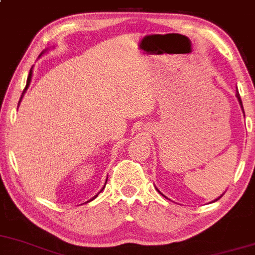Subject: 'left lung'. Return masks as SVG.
I'll return each mask as SVG.
<instances>
[{
    "label": "left lung",
    "instance_id": "1",
    "mask_svg": "<svg viewBox=\"0 0 255 255\" xmlns=\"http://www.w3.org/2000/svg\"><path fill=\"white\" fill-rule=\"evenodd\" d=\"M236 97H237V98H238V102H240V104H241V108L243 109V104H242V101H241V97H240V93H238V91H237V93H236ZM243 113H245V110H243ZM222 195H224V194H222ZM221 196H220V198H221ZM220 198H217L216 200H219ZM216 200H215V201H216Z\"/></svg>",
    "mask_w": 255,
    "mask_h": 255
}]
</instances>
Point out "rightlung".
Listing matches in <instances>:
<instances>
[{
  "label": "right lung",
  "instance_id": "1",
  "mask_svg": "<svg viewBox=\"0 0 255 255\" xmlns=\"http://www.w3.org/2000/svg\"><path fill=\"white\" fill-rule=\"evenodd\" d=\"M41 54H44V51L43 52H41ZM40 54V55H41ZM31 73H33V71H31V69H30V71H29V75H28V80H27V86H25V88H24V91H23V93H22V97H23V94H24V92H25V89H27L28 88V86H29V83H30V80H31ZM22 97H20V99H19V103H20V101H22ZM107 183V182H106ZM104 188H106V185H104L103 186V189ZM103 189H102V190H103ZM101 190V191H102ZM101 191H99V193H101ZM98 193V194H99ZM98 194H97V195L96 196H98ZM96 196H94V198L93 199H96ZM93 199H92V200H93ZM87 203H88V201H87Z\"/></svg>",
  "mask_w": 255,
  "mask_h": 255
}]
</instances>
